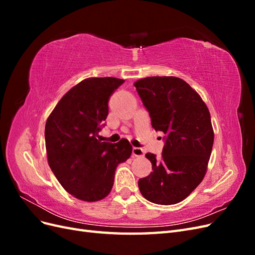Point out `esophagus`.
<instances>
[{
  "mask_svg": "<svg viewBox=\"0 0 255 255\" xmlns=\"http://www.w3.org/2000/svg\"><path fill=\"white\" fill-rule=\"evenodd\" d=\"M132 154L135 157H140V156L144 155V151L141 148H136V146H134L132 150Z\"/></svg>",
  "mask_w": 255,
  "mask_h": 255,
  "instance_id": "esophagus-1",
  "label": "esophagus"
}]
</instances>
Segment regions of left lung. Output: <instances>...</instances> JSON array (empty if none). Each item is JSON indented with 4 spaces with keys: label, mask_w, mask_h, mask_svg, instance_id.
Instances as JSON below:
<instances>
[{
    "label": "left lung",
    "mask_w": 255,
    "mask_h": 255,
    "mask_svg": "<svg viewBox=\"0 0 255 255\" xmlns=\"http://www.w3.org/2000/svg\"><path fill=\"white\" fill-rule=\"evenodd\" d=\"M134 86L149 112L152 128L166 135L159 158L145 154L153 171L138 181V187L152 203H179L206 173L214 143L210 111L197 91L175 76H151Z\"/></svg>",
    "instance_id": "1"
}]
</instances>
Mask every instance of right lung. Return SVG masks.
Segmentation results:
<instances>
[{
  "instance_id": "right-lung-1",
  "label": "right lung",
  "mask_w": 255,
  "mask_h": 255,
  "mask_svg": "<svg viewBox=\"0 0 255 255\" xmlns=\"http://www.w3.org/2000/svg\"><path fill=\"white\" fill-rule=\"evenodd\" d=\"M125 80L91 78L75 85L60 99L45 123L48 161L69 194L95 202L110 194L117 166L132 154L128 139H99L109 115V100Z\"/></svg>"
}]
</instances>
